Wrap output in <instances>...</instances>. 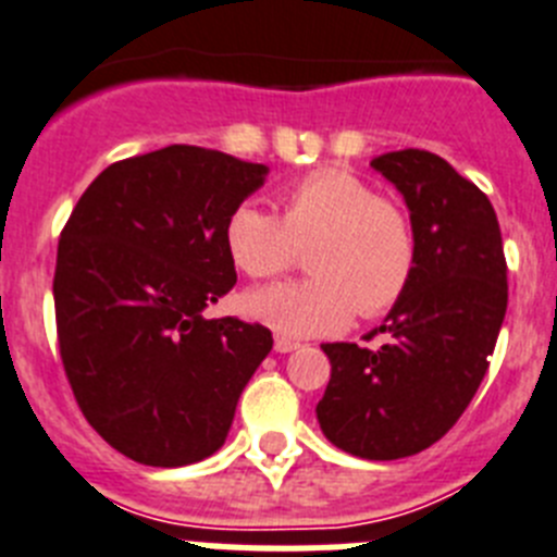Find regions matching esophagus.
Returning <instances> with one entry per match:
<instances>
[{
	"label": "esophagus",
	"mask_w": 557,
	"mask_h": 557,
	"mask_svg": "<svg viewBox=\"0 0 557 557\" xmlns=\"http://www.w3.org/2000/svg\"><path fill=\"white\" fill-rule=\"evenodd\" d=\"M297 347H299L297 338H288V336L274 338V350L277 352H292V350H297Z\"/></svg>",
	"instance_id": "34e87169"
}]
</instances>
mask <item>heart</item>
<instances>
[{"mask_svg":"<svg viewBox=\"0 0 557 557\" xmlns=\"http://www.w3.org/2000/svg\"><path fill=\"white\" fill-rule=\"evenodd\" d=\"M280 219L240 205L224 224L232 263L251 280L292 272L308 249L311 277L246 297V311L283 336H317L359 317H381L414 272V230L404 207L350 171H313L277 193Z\"/></svg>","mask_w":557,"mask_h":557,"instance_id":"obj_1","label":"heart"}]
</instances>
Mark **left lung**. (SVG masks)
I'll use <instances>...</instances> for the list:
<instances>
[{
	"mask_svg": "<svg viewBox=\"0 0 557 557\" xmlns=\"http://www.w3.org/2000/svg\"><path fill=\"white\" fill-rule=\"evenodd\" d=\"M372 168L412 212L414 272L370 333H386L384 345H322L331 381L317 420L352 457L400 459L434 446L480 389L505 322L507 260L493 205L446 159L404 148Z\"/></svg>",
	"mask_w": 557,
	"mask_h": 557,
	"instance_id": "8db88e82",
	"label": "left lung"
}]
</instances>
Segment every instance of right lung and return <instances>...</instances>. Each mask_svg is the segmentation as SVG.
<instances>
[{
	"instance_id": "add662e5",
	"label": "right lung",
	"mask_w": 557,
	"mask_h": 557,
	"mask_svg": "<svg viewBox=\"0 0 557 557\" xmlns=\"http://www.w3.org/2000/svg\"><path fill=\"white\" fill-rule=\"evenodd\" d=\"M263 176V164L171 145L109 164L61 230V364L91 429L134 462L178 468L219 451L272 350L258 322L201 317L238 283L224 224Z\"/></svg>"
}]
</instances>
